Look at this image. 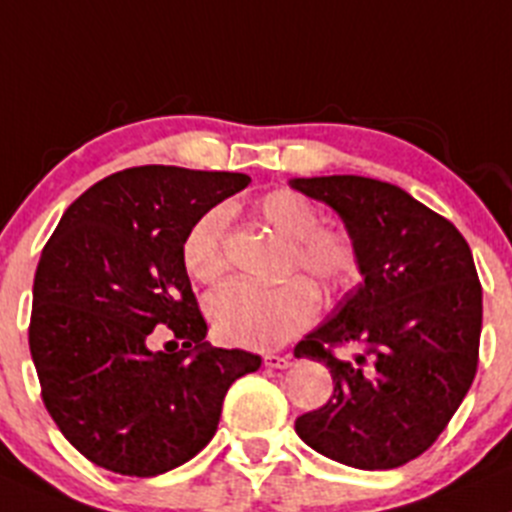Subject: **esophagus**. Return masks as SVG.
<instances>
[{
	"mask_svg": "<svg viewBox=\"0 0 512 512\" xmlns=\"http://www.w3.org/2000/svg\"><path fill=\"white\" fill-rule=\"evenodd\" d=\"M264 364L269 369H289L294 362H291L289 354H266Z\"/></svg>",
	"mask_w": 512,
	"mask_h": 512,
	"instance_id": "1",
	"label": "esophagus"
}]
</instances>
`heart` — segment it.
<instances>
[{"label":"heart","instance_id":"1","mask_svg":"<svg viewBox=\"0 0 512 512\" xmlns=\"http://www.w3.org/2000/svg\"><path fill=\"white\" fill-rule=\"evenodd\" d=\"M264 226L289 241L284 274H306L326 296L349 294L364 279V251L347 228L321 226V211L301 193L279 188L256 203ZM183 264L201 284H218L231 269L228 216L223 208L203 213L183 241ZM218 337L248 349H271L301 334L319 311V291L309 279L294 276L276 286L243 281L213 291L206 301Z\"/></svg>","mask_w":512,"mask_h":512}]
</instances>
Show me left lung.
<instances>
[{"label":"left lung","instance_id":"8db88e82","mask_svg":"<svg viewBox=\"0 0 512 512\" xmlns=\"http://www.w3.org/2000/svg\"><path fill=\"white\" fill-rule=\"evenodd\" d=\"M344 218L364 251V284L294 349L324 362L334 394L296 420L321 455L392 470L435 445L480 359L483 286L447 218L392 183L362 175L291 180ZM359 348L339 360L337 348Z\"/></svg>","mask_w":512,"mask_h":512}]
</instances>
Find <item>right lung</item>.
Wrapping results in <instances>:
<instances>
[{
	"label": "right lung",
	"mask_w": 512,
	"mask_h": 512,
	"mask_svg": "<svg viewBox=\"0 0 512 512\" xmlns=\"http://www.w3.org/2000/svg\"><path fill=\"white\" fill-rule=\"evenodd\" d=\"M251 178L138 165L65 211L34 271L29 352L42 402L77 452L130 478L183 465L216 435L223 397L259 354L206 342L183 241ZM173 336L152 349L154 329ZM181 347H177V342Z\"/></svg>",
	"instance_id": "add662e5"
}]
</instances>
